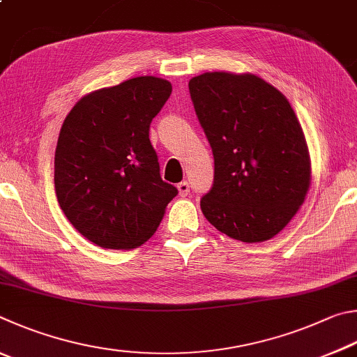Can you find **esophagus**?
<instances>
[{
  "label": "esophagus",
  "mask_w": 357,
  "mask_h": 357,
  "mask_svg": "<svg viewBox=\"0 0 357 357\" xmlns=\"http://www.w3.org/2000/svg\"><path fill=\"white\" fill-rule=\"evenodd\" d=\"M177 190H178V195L182 196V197L188 196V195H190V183L186 182V180H183V182H180V183L177 185Z\"/></svg>",
  "instance_id": "obj_1"
}]
</instances>
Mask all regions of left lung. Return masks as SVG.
Masks as SVG:
<instances>
[{
  "mask_svg": "<svg viewBox=\"0 0 357 357\" xmlns=\"http://www.w3.org/2000/svg\"><path fill=\"white\" fill-rule=\"evenodd\" d=\"M188 86L215 158L213 186L201 199L204 216L234 240L273 238L310 186L309 149L295 111L252 73L207 72Z\"/></svg>",
  "mask_w": 357,
  "mask_h": 357,
  "instance_id": "8db88e82",
  "label": "left lung"
}]
</instances>
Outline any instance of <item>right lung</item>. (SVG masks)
I'll list each match as a JSON object with an SVG mask.
<instances>
[{
	"label": "right lung",
	"instance_id": "obj_1",
	"mask_svg": "<svg viewBox=\"0 0 357 357\" xmlns=\"http://www.w3.org/2000/svg\"><path fill=\"white\" fill-rule=\"evenodd\" d=\"M172 92L167 79L137 77L87 93L68 112L54 153L59 207L78 232L106 249H133L158 229L177 196L162 182L149 139Z\"/></svg>",
	"mask_w": 357,
	"mask_h": 357
}]
</instances>
